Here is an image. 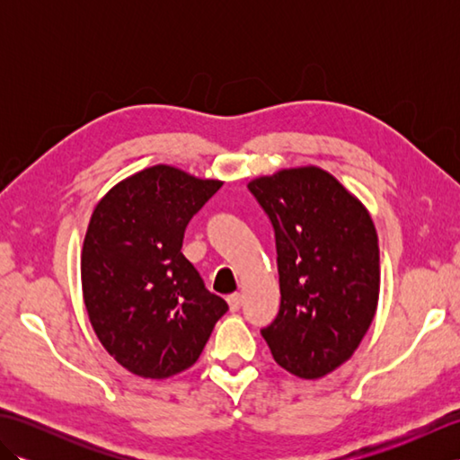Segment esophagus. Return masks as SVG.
I'll list each match as a JSON object with an SVG mask.
<instances>
[{
  "label": "esophagus",
  "mask_w": 460,
  "mask_h": 460,
  "mask_svg": "<svg viewBox=\"0 0 460 460\" xmlns=\"http://www.w3.org/2000/svg\"><path fill=\"white\" fill-rule=\"evenodd\" d=\"M227 302H229L231 312H237L241 308V305H243V298H241L239 292H235V295H229L227 296Z\"/></svg>",
  "instance_id": "esophagus-1"
}]
</instances>
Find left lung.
Listing matches in <instances>:
<instances>
[{
	"instance_id": "8db88e82",
	"label": "left lung",
	"mask_w": 460,
	"mask_h": 460,
	"mask_svg": "<svg viewBox=\"0 0 460 460\" xmlns=\"http://www.w3.org/2000/svg\"><path fill=\"white\" fill-rule=\"evenodd\" d=\"M247 188L277 243L280 306L261 334L290 374L326 376L349 359L376 316L374 221L334 175L314 165L280 170Z\"/></svg>"
}]
</instances>
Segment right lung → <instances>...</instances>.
<instances>
[{
	"label": "right lung",
	"instance_id": "1",
	"mask_svg": "<svg viewBox=\"0 0 460 460\" xmlns=\"http://www.w3.org/2000/svg\"><path fill=\"white\" fill-rule=\"evenodd\" d=\"M223 181L152 165L104 195L86 229L81 280L91 324L132 374L164 379L193 366L227 302L183 257V233Z\"/></svg>",
	"mask_w": 460,
	"mask_h": 460
}]
</instances>
